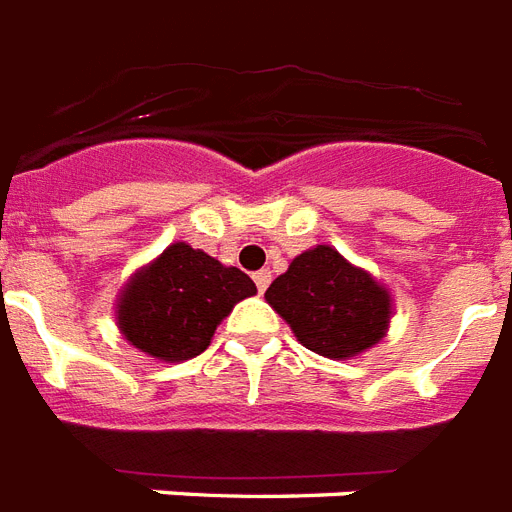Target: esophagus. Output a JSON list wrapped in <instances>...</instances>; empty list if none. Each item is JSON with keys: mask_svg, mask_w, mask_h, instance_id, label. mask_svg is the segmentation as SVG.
<instances>
[{"mask_svg": "<svg viewBox=\"0 0 512 512\" xmlns=\"http://www.w3.org/2000/svg\"><path fill=\"white\" fill-rule=\"evenodd\" d=\"M253 282H256L259 293H264V290L269 288V282H272V272H269V269H259V272L253 275Z\"/></svg>", "mask_w": 512, "mask_h": 512, "instance_id": "1", "label": "esophagus"}]
</instances>
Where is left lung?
Segmentation results:
<instances>
[{
  "label": "left lung",
  "instance_id": "obj_1",
  "mask_svg": "<svg viewBox=\"0 0 512 512\" xmlns=\"http://www.w3.org/2000/svg\"><path fill=\"white\" fill-rule=\"evenodd\" d=\"M301 346L327 359H351L372 349L391 322V293L330 245L290 261L264 293Z\"/></svg>",
  "mask_w": 512,
  "mask_h": 512
}]
</instances>
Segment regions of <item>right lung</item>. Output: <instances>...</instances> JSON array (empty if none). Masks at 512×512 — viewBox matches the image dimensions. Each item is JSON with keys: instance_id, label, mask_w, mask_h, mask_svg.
<instances>
[{"instance_id": "1", "label": "right lung", "mask_w": 512, "mask_h": 512, "mask_svg": "<svg viewBox=\"0 0 512 512\" xmlns=\"http://www.w3.org/2000/svg\"><path fill=\"white\" fill-rule=\"evenodd\" d=\"M256 285L187 243H174L137 269L116 304L118 330L161 362H185L208 349L216 325L253 296Z\"/></svg>"}]
</instances>
